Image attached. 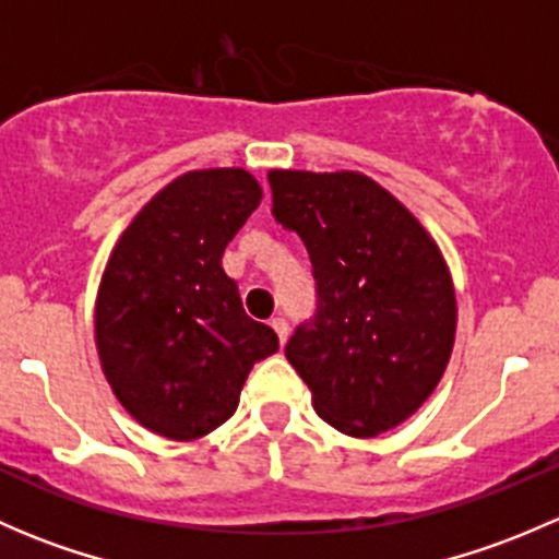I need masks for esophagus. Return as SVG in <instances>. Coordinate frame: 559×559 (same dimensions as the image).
<instances>
[{
    "label": "esophagus",
    "mask_w": 559,
    "mask_h": 559,
    "mask_svg": "<svg viewBox=\"0 0 559 559\" xmlns=\"http://www.w3.org/2000/svg\"><path fill=\"white\" fill-rule=\"evenodd\" d=\"M270 326H273L275 335H278V341H281V346H284L286 337H289V324H286V319L275 316V319H270Z\"/></svg>",
    "instance_id": "34e87169"
}]
</instances>
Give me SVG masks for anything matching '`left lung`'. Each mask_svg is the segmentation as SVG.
Returning a JSON list of instances; mask_svg holds the SVG:
<instances>
[{
	"label": "left lung",
	"instance_id": "1",
	"mask_svg": "<svg viewBox=\"0 0 559 559\" xmlns=\"http://www.w3.org/2000/svg\"><path fill=\"white\" fill-rule=\"evenodd\" d=\"M273 216L313 264L316 316L286 359L326 425L373 438L436 392L456 332L452 273L419 218L354 170H270Z\"/></svg>",
	"mask_w": 559,
	"mask_h": 559
}]
</instances>
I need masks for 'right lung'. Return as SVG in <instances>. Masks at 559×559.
Here are the masks:
<instances>
[{"mask_svg": "<svg viewBox=\"0 0 559 559\" xmlns=\"http://www.w3.org/2000/svg\"><path fill=\"white\" fill-rule=\"evenodd\" d=\"M262 202L243 167L178 175L132 218L105 264L94 311L99 362L118 403L170 441L235 414L248 373L278 335L246 316L222 257Z\"/></svg>", "mask_w": 559, "mask_h": 559, "instance_id": "obj_1", "label": "right lung"}]
</instances>
